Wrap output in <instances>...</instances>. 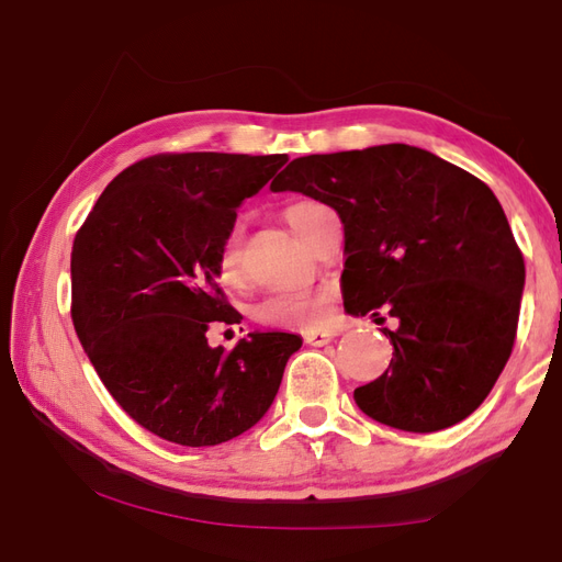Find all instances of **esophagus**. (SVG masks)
Returning <instances> with one entry per match:
<instances>
[{
    "mask_svg": "<svg viewBox=\"0 0 562 562\" xmlns=\"http://www.w3.org/2000/svg\"><path fill=\"white\" fill-rule=\"evenodd\" d=\"M336 336H338V333L328 330V328H306L304 330V340L308 345H316V348H321V345H328Z\"/></svg>",
    "mask_w": 562,
    "mask_h": 562,
    "instance_id": "1",
    "label": "esophagus"
}]
</instances>
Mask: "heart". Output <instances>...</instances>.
<instances>
[{
	"label": "heart",
	"instance_id": "1",
	"mask_svg": "<svg viewBox=\"0 0 562 562\" xmlns=\"http://www.w3.org/2000/svg\"><path fill=\"white\" fill-rule=\"evenodd\" d=\"M326 207L314 200H300L284 207V220L304 241H312L316 234V222ZM220 280L226 288H238L244 282V226L234 222L224 232L217 246V260H214ZM330 314V292L326 288L274 292L266 296L256 308V318L268 326H321Z\"/></svg>",
	"mask_w": 562,
	"mask_h": 562
}]
</instances>
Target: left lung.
Returning a JSON list of instances; mask_svg holds the SVG:
<instances>
[{"mask_svg": "<svg viewBox=\"0 0 562 562\" xmlns=\"http://www.w3.org/2000/svg\"><path fill=\"white\" fill-rule=\"evenodd\" d=\"M270 188L340 214L345 308L396 318L384 328L389 369L355 389L362 413L437 432L479 408L515 348L524 290V256L493 190L408 145L300 157Z\"/></svg>", "mask_w": 562, "mask_h": 562, "instance_id": "left-lung-1", "label": "left lung"}]
</instances>
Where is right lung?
<instances>
[{
    "label": "right lung",
    "instance_id": "1",
    "mask_svg": "<svg viewBox=\"0 0 562 562\" xmlns=\"http://www.w3.org/2000/svg\"><path fill=\"white\" fill-rule=\"evenodd\" d=\"M288 154H154L117 173L71 246V321L121 408L157 437L214 447L254 427L280 389L292 333H248L217 282V246L236 207Z\"/></svg>",
    "mask_w": 562,
    "mask_h": 562
}]
</instances>
